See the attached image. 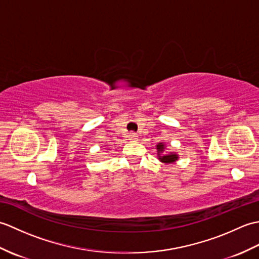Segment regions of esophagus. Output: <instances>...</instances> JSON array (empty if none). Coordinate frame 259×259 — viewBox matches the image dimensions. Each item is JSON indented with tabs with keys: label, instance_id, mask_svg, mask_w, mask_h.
Segmentation results:
<instances>
[{
	"label": "esophagus",
	"instance_id": "1",
	"mask_svg": "<svg viewBox=\"0 0 259 259\" xmlns=\"http://www.w3.org/2000/svg\"><path fill=\"white\" fill-rule=\"evenodd\" d=\"M129 139H130L131 141H137V140H138V137H137V135H135V134H131V135L129 136Z\"/></svg>",
	"mask_w": 259,
	"mask_h": 259
}]
</instances>
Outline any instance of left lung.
<instances>
[{"label":"left lung","instance_id":"left-lung-1","mask_svg":"<svg viewBox=\"0 0 259 259\" xmlns=\"http://www.w3.org/2000/svg\"><path fill=\"white\" fill-rule=\"evenodd\" d=\"M156 149H157V157L159 159V161H161L162 163L170 164L178 161L179 155L177 152L164 151L166 150V145H164V142H158V145L156 146Z\"/></svg>","mask_w":259,"mask_h":259}]
</instances>
